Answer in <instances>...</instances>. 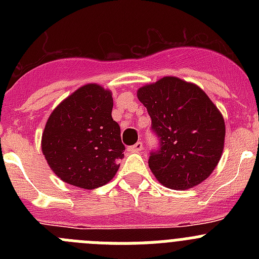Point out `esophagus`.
<instances>
[{
	"label": "esophagus",
	"mask_w": 259,
	"mask_h": 259,
	"mask_svg": "<svg viewBox=\"0 0 259 259\" xmlns=\"http://www.w3.org/2000/svg\"><path fill=\"white\" fill-rule=\"evenodd\" d=\"M141 150H143V143H141V141H137L135 145L128 146V152L131 153H140Z\"/></svg>",
	"instance_id": "34e87169"
}]
</instances>
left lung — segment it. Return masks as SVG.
<instances>
[{
  "label": "left lung",
  "mask_w": 259,
  "mask_h": 259,
  "mask_svg": "<svg viewBox=\"0 0 259 259\" xmlns=\"http://www.w3.org/2000/svg\"><path fill=\"white\" fill-rule=\"evenodd\" d=\"M152 119L159 149L150 153L155 179L171 189L193 188L218 164L226 125L218 107L200 87L166 76L137 91Z\"/></svg>",
  "instance_id": "1"
}]
</instances>
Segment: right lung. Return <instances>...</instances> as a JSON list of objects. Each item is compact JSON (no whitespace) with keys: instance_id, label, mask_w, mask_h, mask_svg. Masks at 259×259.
<instances>
[{"instance_id":"right-lung-1","label":"right lung","mask_w":259,"mask_h":259,"mask_svg":"<svg viewBox=\"0 0 259 259\" xmlns=\"http://www.w3.org/2000/svg\"><path fill=\"white\" fill-rule=\"evenodd\" d=\"M113 96L98 84L80 87L53 110L41 149L61 180L83 189L102 187L124 157L120 127L111 116Z\"/></svg>"}]
</instances>
